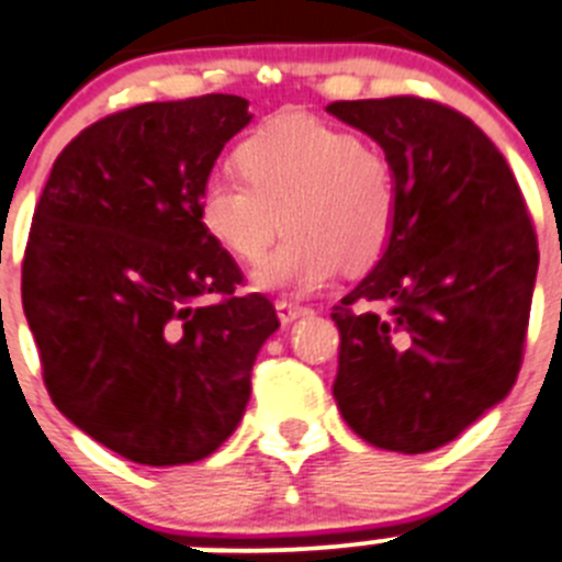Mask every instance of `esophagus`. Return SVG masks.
I'll use <instances>...</instances> for the list:
<instances>
[{
	"mask_svg": "<svg viewBox=\"0 0 562 562\" xmlns=\"http://www.w3.org/2000/svg\"><path fill=\"white\" fill-rule=\"evenodd\" d=\"M276 312H278V319L286 325V323H292V319L312 314V308L297 306V303H290V301H276Z\"/></svg>",
	"mask_w": 562,
	"mask_h": 562,
	"instance_id": "obj_1",
	"label": "esophagus"
}]
</instances>
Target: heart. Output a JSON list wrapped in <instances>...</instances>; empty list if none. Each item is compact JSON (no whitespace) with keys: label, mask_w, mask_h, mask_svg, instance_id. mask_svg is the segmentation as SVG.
I'll list each match as a JSON object with an SVG mask.
<instances>
[{"label":"heart","mask_w":562,"mask_h":562,"mask_svg":"<svg viewBox=\"0 0 562 562\" xmlns=\"http://www.w3.org/2000/svg\"><path fill=\"white\" fill-rule=\"evenodd\" d=\"M232 165L243 181L212 179L198 217L239 265H259L290 228L256 270L259 286L306 295L339 270L361 276L386 256L400 215L397 176L352 132L281 112L234 146Z\"/></svg>","instance_id":"1"}]
</instances>
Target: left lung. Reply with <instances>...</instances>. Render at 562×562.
I'll return each mask as SVG.
<instances>
[{"mask_svg":"<svg viewBox=\"0 0 562 562\" xmlns=\"http://www.w3.org/2000/svg\"><path fill=\"white\" fill-rule=\"evenodd\" d=\"M325 110L386 151L400 190L386 256L330 312L336 405L372 447L430 452L516 383L536 226L510 165L463 112L422 95Z\"/></svg>","mask_w":562,"mask_h":562,"instance_id":"left-lung-1","label":"left lung"}]
</instances>
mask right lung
Returning a JSON list of instances; mask_svg holds the SVG:
<instances>
[{
	"instance_id": "right-lung-1",
	"label": "right lung",
	"mask_w": 562,
	"mask_h": 562,
	"mask_svg": "<svg viewBox=\"0 0 562 562\" xmlns=\"http://www.w3.org/2000/svg\"><path fill=\"white\" fill-rule=\"evenodd\" d=\"M243 95L148 101L79 132L52 165L21 303L52 403L143 467L212 456L243 419L272 303L198 217Z\"/></svg>"
}]
</instances>
